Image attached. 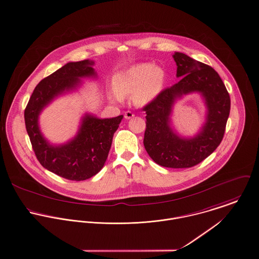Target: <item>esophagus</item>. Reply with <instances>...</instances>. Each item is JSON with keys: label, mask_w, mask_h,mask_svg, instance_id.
I'll return each instance as SVG.
<instances>
[{"label": "esophagus", "mask_w": 259, "mask_h": 259, "mask_svg": "<svg viewBox=\"0 0 259 259\" xmlns=\"http://www.w3.org/2000/svg\"><path fill=\"white\" fill-rule=\"evenodd\" d=\"M134 117H135V114L132 113L131 111L124 112V118H126V119H130V118H134Z\"/></svg>", "instance_id": "esophagus-1"}]
</instances>
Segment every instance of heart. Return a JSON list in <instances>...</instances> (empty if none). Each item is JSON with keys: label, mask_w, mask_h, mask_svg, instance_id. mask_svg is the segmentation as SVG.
<instances>
[{"label": "heart", "mask_w": 259, "mask_h": 259, "mask_svg": "<svg viewBox=\"0 0 259 259\" xmlns=\"http://www.w3.org/2000/svg\"><path fill=\"white\" fill-rule=\"evenodd\" d=\"M164 83L165 72L161 67L152 63L136 64L115 75L111 97L121 102L123 96L133 95L135 104L143 106L161 93Z\"/></svg>", "instance_id": "heart-1"}]
</instances>
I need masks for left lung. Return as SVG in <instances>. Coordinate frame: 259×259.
Segmentation results:
<instances>
[{
    "mask_svg": "<svg viewBox=\"0 0 259 259\" xmlns=\"http://www.w3.org/2000/svg\"><path fill=\"white\" fill-rule=\"evenodd\" d=\"M176 76L181 78L143 107L146 128L143 144L152 160L168 168H189L199 164L215 150L224 138L231 110V99L220 75L211 66L175 52ZM201 93L207 106L206 122L194 138L176 135L169 126V115L177 98Z\"/></svg>",
    "mask_w": 259,
    "mask_h": 259,
    "instance_id": "left-lung-1",
    "label": "left lung"
}]
</instances>
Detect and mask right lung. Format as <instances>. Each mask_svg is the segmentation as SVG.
Returning a JSON list of instances; mask_svg holds the SVG:
<instances>
[{
  "instance_id": "add662e5",
  "label": "right lung",
  "mask_w": 259,
  "mask_h": 259,
  "mask_svg": "<svg viewBox=\"0 0 259 259\" xmlns=\"http://www.w3.org/2000/svg\"><path fill=\"white\" fill-rule=\"evenodd\" d=\"M94 61L69 62L42 79L34 88L24 110L25 128L39 163L50 172L72 181H83L96 175L105 164L113 137L122 119L99 118L86 114L77 136L70 141L50 144L44 138L38 117L57 96L75 90L84 77H96Z\"/></svg>"
}]
</instances>
